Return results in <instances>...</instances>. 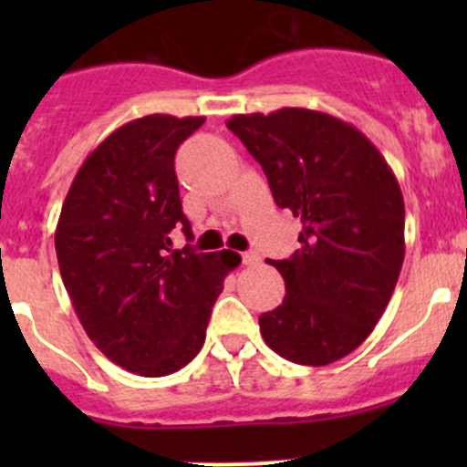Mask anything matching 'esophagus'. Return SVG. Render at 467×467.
I'll list each match as a JSON object with an SVG mask.
<instances>
[{
  "label": "esophagus",
  "instance_id": "esophagus-1",
  "mask_svg": "<svg viewBox=\"0 0 467 467\" xmlns=\"http://www.w3.org/2000/svg\"><path fill=\"white\" fill-rule=\"evenodd\" d=\"M242 260H244V264H246V266H255V264H260V255H257V253H242Z\"/></svg>",
  "mask_w": 467,
  "mask_h": 467
}]
</instances>
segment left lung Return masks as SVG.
Instances as JSON below:
<instances>
[{
  "label": "left lung",
  "instance_id": "8db88e82",
  "mask_svg": "<svg viewBox=\"0 0 467 467\" xmlns=\"http://www.w3.org/2000/svg\"><path fill=\"white\" fill-rule=\"evenodd\" d=\"M262 164L271 194L303 223L300 248L271 262L286 296L260 317L266 346L327 366L361 346L384 314L404 262V199L378 146L309 108L225 121Z\"/></svg>",
  "mask_w": 467,
  "mask_h": 467
}]
</instances>
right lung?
Segmentation results:
<instances>
[{"label": "right lung", "instance_id": "right-lung-1", "mask_svg": "<svg viewBox=\"0 0 467 467\" xmlns=\"http://www.w3.org/2000/svg\"><path fill=\"white\" fill-rule=\"evenodd\" d=\"M205 117L146 115L112 130L74 176L56 225L60 275L89 341L124 370L164 378L205 343L212 305L242 257L173 251L192 225L178 192V146Z\"/></svg>", "mask_w": 467, "mask_h": 467}]
</instances>
